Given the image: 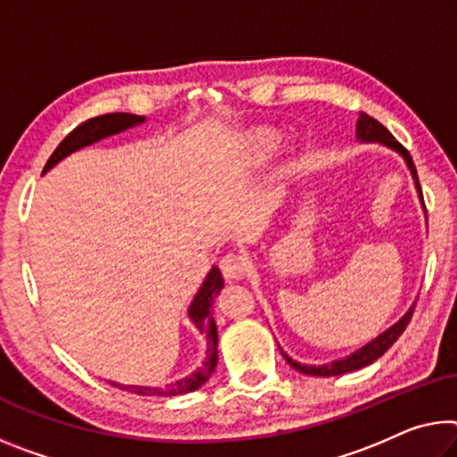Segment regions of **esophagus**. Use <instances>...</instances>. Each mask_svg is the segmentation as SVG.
Listing matches in <instances>:
<instances>
[{"label":"esophagus","mask_w":457,"mask_h":457,"mask_svg":"<svg viewBox=\"0 0 457 457\" xmlns=\"http://www.w3.org/2000/svg\"><path fill=\"white\" fill-rule=\"evenodd\" d=\"M221 272L226 278L231 280H237V278H244L245 272H248V262H245V258L240 254H234V252H229L221 258Z\"/></svg>","instance_id":"obj_1"}]
</instances>
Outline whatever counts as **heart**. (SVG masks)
I'll list each match as a JSON object with an SVG mask.
<instances>
[{
  "label": "heart",
  "mask_w": 457,
  "mask_h": 457,
  "mask_svg": "<svg viewBox=\"0 0 457 457\" xmlns=\"http://www.w3.org/2000/svg\"><path fill=\"white\" fill-rule=\"evenodd\" d=\"M274 140V134L272 132H264L258 136V142H272Z\"/></svg>",
  "instance_id": "heart-1"
}]
</instances>
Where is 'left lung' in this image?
Listing matches in <instances>:
<instances>
[{
    "mask_svg": "<svg viewBox=\"0 0 457 457\" xmlns=\"http://www.w3.org/2000/svg\"><path fill=\"white\" fill-rule=\"evenodd\" d=\"M356 137L361 142H380L385 144V146L396 150L398 154L404 158V162H407L409 170L412 179H415V187H417V193H419V199L423 201V193H421V185H419V177H417V169H415V162H412V158L409 154V150L403 146L401 142H396V137L388 132V129L380 124L378 120L370 118L368 113H360L358 118V124H356ZM425 207V205H423ZM412 305L407 313H404L401 320H398L393 328H388L385 333H380L378 337L372 339L370 344H366L364 347H360L353 353H350L347 358L342 360H336L331 361V364H323V366H309V364H299V361H295L293 358H288L285 352H282V356L285 360L291 364L296 372L301 374H307V376H325V378H329V376H339V374H345V372H353V370H360V368H364L368 364H372L374 360H378L382 353H385L390 345H393L398 336L407 329V325L412 317Z\"/></svg>",
    "mask_w": 457,
    "mask_h": 457,
    "instance_id": "8db88e82",
    "label": "left lung"
}]
</instances>
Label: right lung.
Returning a JSON list of instances; mask_svg holds the SVG:
<instances>
[{"mask_svg": "<svg viewBox=\"0 0 457 457\" xmlns=\"http://www.w3.org/2000/svg\"><path fill=\"white\" fill-rule=\"evenodd\" d=\"M146 121L144 115H134V113H105V115H97V118H91L83 121L81 126H77L72 132L64 137V140L56 146L53 152V156L48 158V162L42 170L45 175L46 170L53 169L56 162H61L64 156H69L71 152H77L79 148L89 146L93 142L104 140L107 136L120 134L128 128H134L137 124ZM223 288V278L220 268L213 266L209 270L207 278L203 280V285L199 288V293L195 295V299L189 307V317L201 333L207 336V358L203 361L201 368H197L193 374L185 376L172 385L166 386H140V385H120V382H110V385L118 386L121 390H128V393L140 395V396H179V395H187L197 390L199 386L205 385L209 380V376L213 374L215 366H217V328L212 315V305L215 301V296L220 295Z\"/></svg>", "mask_w": 457, "mask_h": 457, "instance_id": "add662e5", "label": "right lung"}]
</instances>
